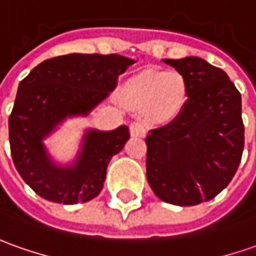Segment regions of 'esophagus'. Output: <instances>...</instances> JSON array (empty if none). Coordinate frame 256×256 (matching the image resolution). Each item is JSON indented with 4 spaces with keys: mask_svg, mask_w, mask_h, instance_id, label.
<instances>
[{
    "mask_svg": "<svg viewBox=\"0 0 256 256\" xmlns=\"http://www.w3.org/2000/svg\"><path fill=\"white\" fill-rule=\"evenodd\" d=\"M147 133V128L142 123H137V122H133L130 123V134L133 137H144Z\"/></svg>",
    "mask_w": 256,
    "mask_h": 256,
    "instance_id": "esophagus-1",
    "label": "esophagus"
}]
</instances>
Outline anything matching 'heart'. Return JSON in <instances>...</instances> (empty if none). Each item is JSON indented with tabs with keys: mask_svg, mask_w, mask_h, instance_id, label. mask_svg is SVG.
Listing matches in <instances>:
<instances>
[{
	"mask_svg": "<svg viewBox=\"0 0 256 256\" xmlns=\"http://www.w3.org/2000/svg\"><path fill=\"white\" fill-rule=\"evenodd\" d=\"M126 98L136 106H151L160 118H172L180 112L188 98V85L178 72L146 70L126 84Z\"/></svg>",
	"mask_w": 256,
	"mask_h": 256,
	"instance_id": "heart-1",
	"label": "heart"
}]
</instances>
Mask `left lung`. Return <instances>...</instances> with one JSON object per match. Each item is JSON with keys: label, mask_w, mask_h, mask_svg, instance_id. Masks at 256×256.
Listing matches in <instances>:
<instances>
[{"label": "left lung", "mask_w": 256, "mask_h": 256, "mask_svg": "<svg viewBox=\"0 0 256 256\" xmlns=\"http://www.w3.org/2000/svg\"><path fill=\"white\" fill-rule=\"evenodd\" d=\"M164 62L186 81L188 100L146 138L147 180L161 200L194 206L216 198L237 172L244 150L241 94L223 70L199 57Z\"/></svg>", "instance_id": "obj_1"}]
</instances>
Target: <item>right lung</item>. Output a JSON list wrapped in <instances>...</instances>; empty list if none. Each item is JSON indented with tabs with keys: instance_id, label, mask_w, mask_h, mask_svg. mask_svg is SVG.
Returning <instances> with one entry per match:
<instances>
[{
	"instance_id": "right-lung-1",
	"label": "right lung",
	"mask_w": 256,
	"mask_h": 256,
	"mask_svg": "<svg viewBox=\"0 0 256 256\" xmlns=\"http://www.w3.org/2000/svg\"><path fill=\"white\" fill-rule=\"evenodd\" d=\"M133 62L119 54L57 56L36 66L19 82L8 120L12 160L22 179L43 199L76 204L100 194L110 158L130 137L128 126L90 130L71 168L52 164L42 140L64 118L92 110Z\"/></svg>"
}]
</instances>
